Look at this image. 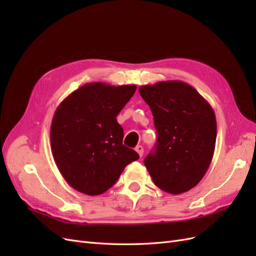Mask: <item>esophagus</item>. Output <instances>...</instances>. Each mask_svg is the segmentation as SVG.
Wrapping results in <instances>:
<instances>
[{"label":"esophagus","mask_w":256,"mask_h":256,"mask_svg":"<svg viewBox=\"0 0 256 256\" xmlns=\"http://www.w3.org/2000/svg\"><path fill=\"white\" fill-rule=\"evenodd\" d=\"M136 152L138 154V156L142 157V156H143V152H144V148H143V147H142L141 145H138V146L136 147Z\"/></svg>","instance_id":"obj_1"}]
</instances>
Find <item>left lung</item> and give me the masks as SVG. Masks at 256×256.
Returning a JSON list of instances; mask_svg holds the SVG:
<instances>
[{"label":"left lung","mask_w":256,"mask_h":256,"mask_svg":"<svg viewBox=\"0 0 256 256\" xmlns=\"http://www.w3.org/2000/svg\"><path fill=\"white\" fill-rule=\"evenodd\" d=\"M138 92L152 112L156 150L144 164L158 188L182 194L200 182L212 160L216 120L212 106L182 81L142 85Z\"/></svg>","instance_id":"left-lung-1"}]
</instances>
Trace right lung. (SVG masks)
<instances>
[{
	"label": "right lung",
	"mask_w": 256,
	"mask_h": 256,
	"mask_svg": "<svg viewBox=\"0 0 256 256\" xmlns=\"http://www.w3.org/2000/svg\"><path fill=\"white\" fill-rule=\"evenodd\" d=\"M136 85L86 83L60 104L50 140L56 164L67 184L88 196L109 190L124 168L138 159L122 144L116 116L134 96Z\"/></svg>",
	"instance_id": "1"
}]
</instances>
